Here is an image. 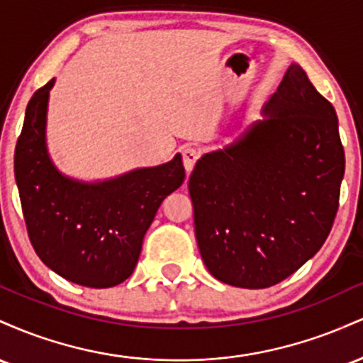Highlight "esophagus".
I'll return each mask as SVG.
<instances>
[{
    "mask_svg": "<svg viewBox=\"0 0 363 363\" xmlns=\"http://www.w3.org/2000/svg\"><path fill=\"white\" fill-rule=\"evenodd\" d=\"M198 158H199V150L196 147L182 148V162H184V167L187 172H191V170H193Z\"/></svg>",
    "mask_w": 363,
    "mask_h": 363,
    "instance_id": "1",
    "label": "esophagus"
}]
</instances>
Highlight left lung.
Masks as SVG:
<instances>
[{"label": "left lung", "instance_id": "1", "mask_svg": "<svg viewBox=\"0 0 363 363\" xmlns=\"http://www.w3.org/2000/svg\"><path fill=\"white\" fill-rule=\"evenodd\" d=\"M262 116L189 177L203 261L240 289L277 285L323 247L345 174L335 107L301 66L286 69Z\"/></svg>", "mask_w": 363, "mask_h": 363}]
</instances>
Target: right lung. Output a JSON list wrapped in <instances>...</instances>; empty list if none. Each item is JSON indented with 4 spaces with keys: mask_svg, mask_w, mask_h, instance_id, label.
<instances>
[{
    "mask_svg": "<svg viewBox=\"0 0 363 363\" xmlns=\"http://www.w3.org/2000/svg\"><path fill=\"white\" fill-rule=\"evenodd\" d=\"M54 80L32 95L15 148V179L28 239L45 266L77 285L109 289L131 277L162 201L184 182L181 155L104 182L54 167L45 116Z\"/></svg>",
    "mask_w": 363,
    "mask_h": 363,
    "instance_id": "right-lung-1",
    "label": "right lung"
}]
</instances>
